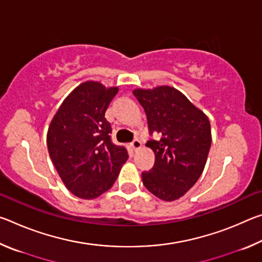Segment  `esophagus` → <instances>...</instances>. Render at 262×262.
Here are the masks:
<instances>
[{"mask_svg":"<svg viewBox=\"0 0 262 262\" xmlns=\"http://www.w3.org/2000/svg\"><path fill=\"white\" fill-rule=\"evenodd\" d=\"M130 145H132V148H133V150H135V151H136V150H137V149H140V148H141V145H142V143H141V141H140V140H137V139H135L134 141H133V142H132V143H130Z\"/></svg>","mask_w":262,"mask_h":262,"instance_id":"esophagus-1","label":"esophagus"}]
</instances>
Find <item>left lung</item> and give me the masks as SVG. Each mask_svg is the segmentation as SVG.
<instances>
[{"label":"left lung","mask_w":262,"mask_h":262,"mask_svg":"<svg viewBox=\"0 0 262 262\" xmlns=\"http://www.w3.org/2000/svg\"><path fill=\"white\" fill-rule=\"evenodd\" d=\"M133 94L145 111L150 134L162 135L148 141L156 158L151 170L142 172V181L161 200H178L205 168L211 145L209 119L174 88L135 89Z\"/></svg>","instance_id":"obj_1"}]
</instances>
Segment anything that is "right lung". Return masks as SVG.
<instances>
[{
	"label": "right lung",
	"mask_w": 262,
	"mask_h": 262,
	"mask_svg": "<svg viewBox=\"0 0 262 262\" xmlns=\"http://www.w3.org/2000/svg\"><path fill=\"white\" fill-rule=\"evenodd\" d=\"M117 86L86 81L63 100L47 132V148L70 192L91 200L112 187L128 159L125 147L111 140L105 112Z\"/></svg>",
	"instance_id": "add662e5"
}]
</instances>
